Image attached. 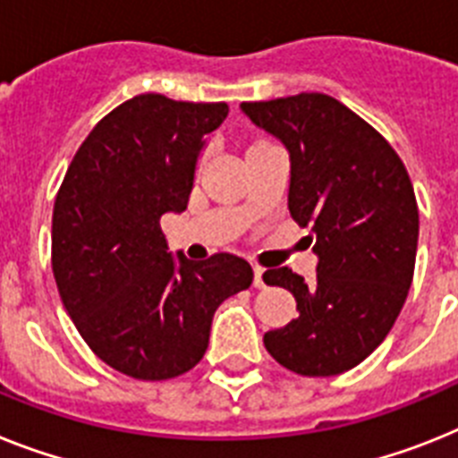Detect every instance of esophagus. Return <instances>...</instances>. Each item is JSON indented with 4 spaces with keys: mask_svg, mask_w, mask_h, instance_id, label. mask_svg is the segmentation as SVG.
Segmentation results:
<instances>
[{
    "mask_svg": "<svg viewBox=\"0 0 458 458\" xmlns=\"http://www.w3.org/2000/svg\"><path fill=\"white\" fill-rule=\"evenodd\" d=\"M263 267L260 265H253V286L256 288H265V282H263Z\"/></svg>",
    "mask_w": 458,
    "mask_h": 458,
    "instance_id": "1",
    "label": "esophagus"
}]
</instances>
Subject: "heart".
I'll return each mask as SVG.
<instances>
[{
  "mask_svg": "<svg viewBox=\"0 0 458 458\" xmlns=\"http://www.w3.org/2000/svg\"><path fill=\"white\" fill-rule=\"evenodd\" d=\"M202 160H205V156H202V157H199V163H202Z\"/></svg>",
  "mask_w": 458,
  "mask_h": 458,
  "instance_id": "1",
  "label": "heart"
}]
</instances>
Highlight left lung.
<instances>
[{"instance_id": "1", "label": "left lung", "mask_w": 458, "mask_h": 458, "mask_svg": "<svg viewBox=\"0 0 458 458\" xmlns=\"http://www.w3.org/2000/svg\"><path fill=\"white\" fill-rule=\"evenodd\" d=\"M242 111L291 156L288 211L318 256L317 282L288 267L263 275L298 302V318L265 333V349L302 377H330L368 359L405 305L419 209L405 165L377 130L324 92Z\"/></svg>"}]
</instances>
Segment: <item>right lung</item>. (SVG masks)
I'll list each match as a JSON object with an SVG mask.
<instances>
[{
	"mask_svg": "<svg viewBox=\"0 0 458 458\" xmlns=\"http://www.w3.org/2000/svg\"><path fill=\"white\" fill-rule=\"evenodd\" d=\"M225 116V102L137 95L90 130L55 195L63 305L88 347L128 377L160 382L198 366L218 305L253 282L233 253L176 265L160 228L163 214L186 209L202 137Z\"/></svg>",
	"mask_w": 458,
	"mask_h": 458,
	"instance_id": "obj_1",
	"label": "right lung"
}]
</instances>
